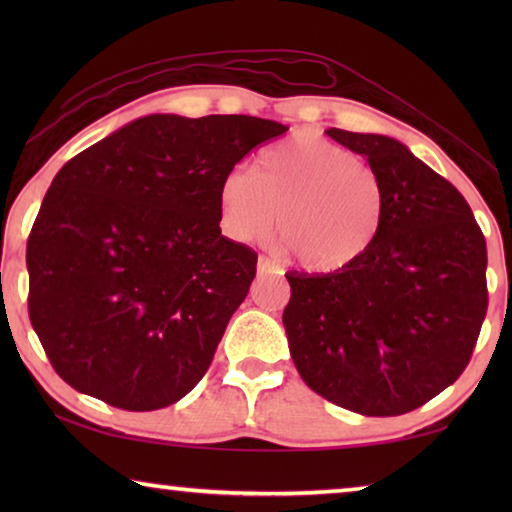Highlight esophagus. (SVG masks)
I'll use <instances>...</instances> for the list:
<instances>
[{"label": "esophagus", "instance_id": "1", "mask_svg": "<svg viewBox=\"0 0 512 512\" xmlns=\"http://www.w3.org/2000/svg\"><path fill=\"white\" fill-rule=\"evenodd\" d=\"M257 273H259V275H271V273H277V268H275V264L271 262V259L259 257V262H257Z\"/></svg>", "mask_w": 512, "mask_h": 512}]
</instances>
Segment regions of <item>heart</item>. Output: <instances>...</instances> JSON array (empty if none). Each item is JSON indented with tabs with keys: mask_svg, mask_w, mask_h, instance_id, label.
Listing matches in <instances>:
<instances>
[{
	"mask_svg": "<svg viewBox=\"0 0 512 512\" xmlns=\"http://www.w3.org/2000/svg\"><path fill=\"white\" fill-rule=\"evenodd\" d=\"M216 203L228 239L253 244L275 223L280 246L293 250L302 268L332 273L368 253L384 221L386 192L375 167L348 146L298 131L259 151L250 173H225Z\"/></svg>",
	"mask_w": 512,
	"mask_h": 512,
	"instance_id": "b5f03b06",
	"label": "heart"
}]
</instances>
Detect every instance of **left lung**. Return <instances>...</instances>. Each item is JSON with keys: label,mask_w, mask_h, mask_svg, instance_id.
<instances>
[{"label": "left lung", "mask_w": 512, "mask_h": 512, "mask_svg": "<svg viewBox=\"0 0 512 512\" xmlns=\"http://www.w3.org/2000/svg\"><path fill=\"white\" fill-rule=\"evenodd\" d=\"M325 133L375 167L386 210L354 264L287 275L291 357L311 391L336 406L372 418L409 413L470 363L488 311L485 237L461 192L402 142Z\"/></svg>", "instance_id": "8db88e82"}]
</instances>
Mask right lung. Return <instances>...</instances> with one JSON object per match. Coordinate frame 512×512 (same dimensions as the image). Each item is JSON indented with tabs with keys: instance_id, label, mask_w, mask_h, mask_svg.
Listing matches in <instances>:
<instances>
[{
	"instance_id": "add662e5",
	"label": "right lung",
	"mask_w": 512,
	"mask_h": 512,
	"mask_svg": "<svg viewBox=\"0 0 512 512\" xmlns=\"http://www.w3.org/2000/svg\"><path fill=\"white\" fill-rule=\"evenodd\" d=\"M289 128L248 115H149L56 173L27 241L29 318L69 386L164 409L203 379L257 253L221 235L225 173Z\"/></svg>"
}]
</instances>
